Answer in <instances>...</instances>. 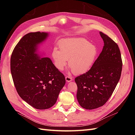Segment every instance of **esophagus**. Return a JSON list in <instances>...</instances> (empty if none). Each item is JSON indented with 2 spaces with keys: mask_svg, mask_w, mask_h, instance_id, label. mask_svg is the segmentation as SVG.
I'll list each match as a JSON object with an SVG mask.
<instances>
[{
  "mask_svg": "<svg viewBox=\"0 0 135 135\" xmlns=\"http://www.w3.org/2000/svg\"><path fill=\"white\" fill-rule=\"evenodd\" d=\"M65 79H66V81H68V82H70V81L73 80V78L69 75H67L66 77H65Z\"/></svg>",
  "mask_w": 135,
  "mask_h": 135,
  "instance_id": "1",
  "label": "esophagus"
}]
</instances>
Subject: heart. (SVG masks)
<instances>
[{
	"label": "heart",
	"mask_w": 135,
	"mask_h": 135,
	"mask_svg": "<svg viewBox=\"0 0 135 135\" xmlns=\"http://www.w3.org/2000/svg\"><path fill=\"white\" fill-rule=\"evenodd\" d=\"M59 47H55L52 52L55 66L62 70L69 61V66L75 74L87 72L95 62L98 54L96 45L84 38L62 40L59 43Z\"/></svg>",
	"instance_id": "heart-1"
}]
</instances>
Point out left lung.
<instances>
[{"label": "left lung", "instance_id": "8db88e82", "mask_svg": "<svg viewBox=\"0 0 135 135\" xmlns=\"http://www.w3.org/2000/svg\"><path fill=\"white\" fill-rule=\"evenodd\" d=\"M104 46L92 68L75 78L76 98L81 107L88 110L103 106L112 96L122 70L121 54L118 44L100 32Z\"/></svg>", "mask_w": 135, "mask_h": 135}]
</instances>
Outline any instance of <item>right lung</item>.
<instances>
[{
	"instance_id": "add662e5",
	"label": "right lung",
	"mask_w": 135,
	"mask_h": 135,
	"mask_svg": "<svg viewBox=\"0 0 135 135\" xmlns=\"http://www.w3.org/2000/svg\"><path fill=\"white\" fill-rule=\"evenodd\" d=\"M47 32H30L15 46L11 57V71L19 96L33 108L44 110L56 103L65 78L48 57L35 54Z\"/></svg>"
}]
</instances>
